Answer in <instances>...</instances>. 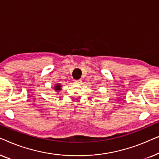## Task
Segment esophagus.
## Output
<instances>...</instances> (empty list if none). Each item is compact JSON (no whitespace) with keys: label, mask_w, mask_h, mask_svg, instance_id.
<instances>
[{"label":"esophagus","mask_w":159,"mask_h":159,"mask_svg":"<svg viewBox=\"0 0 159 159\" xmlns=\"http://www.w3.org/2000/svg\"><path fill=\"white\" fill-rule=\"evenodd\" d=\"M75 83H76L77 84H80L82 83V80H75Z\"/></svg>","instance_id":"obj_1"}]
</instances>
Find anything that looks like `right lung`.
<instances>
[{
	"instance_id": "obj_1",
	"label": "right lung",
	"mask_w": 159,
	"mask_h": 159,
	"mask_svg": "<svg viewBox=\"0 0 159 159\" xmlns=\"http://www.w3.org/2000/svg\"><path fill=\"white\" fill-rule=\"evenodd\" d=\"M61 84H60V83H57V84H56L55 85H54V88H53V89H54V90L56 91V92H57V93H59L61 90Z\"/></svg>"
}]
</instances>
